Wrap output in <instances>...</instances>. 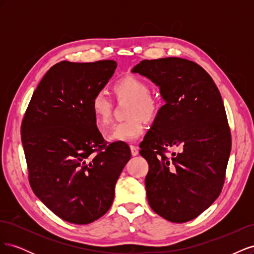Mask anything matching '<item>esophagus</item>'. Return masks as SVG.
<instances>
[{
    "instance_id": "obj_1",
    "label": "esophagus",
    "mask_w": 254,
    "mask_h": 254,
    "mask_svg": "<svg viewBox=\"0 0 254 254\" xmlns=\"http://www.w3.org/2000/svg\"><path fill=\"white\" fill-rule=\"evenodd\" d=\"M130 150H131L132 156H136L137 153H139V149H137V147H135V146H133V145L130 146Z\"/></svg>"
}]
</instances>
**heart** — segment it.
Masks as SVG:
<instances>
[{"label":"heart","instance_id":"1","mask_svg":"<svg viewBox=\"0 0 254 254\" xmlns=\"http://www.w3.org/2000/svg\"><path fill=\"white\" fill-rule=\"evenodd\" d=\"M113 93L118 101H129L124 121L114 125L108 134L111 142H133L144 131V121L153 122L162 108L161 99L150 93L148 82L134 75L125 76L113 83ZM91 110L99 128L109 125L113 110V102L103 91H99L92 98Z\"/></svg>","mask_w":254,"mask_h":254}]
</instances>
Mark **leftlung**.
<instances>
[{"mask_svg": "<svg viewBox=\"0 0 254 254\" xmlns=\"http://www.w3.org/2000/svg\"><path fill=\"white\" fill-rule=\"evenodd\" d=\"M160 87L165 105L140 144L149 170L145 178L151 209L173 222L199 216L219 196L231 152V131L211 76L193 61L142 60L132 68ZM171 147L179 153L167 157Z\"/></svg>", "mask_w": 254, "mask_h": 254, "instance_id": "8db88e82", "label": "left lung"}]
</instances>
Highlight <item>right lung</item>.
Wrapping results in <instances>:
<instances>
[{
	"label": "right lung",
	"instance_id": "add662e5",
	"mask_svg": "<svg viewBox=\"0 0 254 254\" xmlns=\"http://www.w3.org/2000/svg\"><path fill=\"white\" fill-rule=\"evenodd\" d=\"M117 61H61L43 76L21 125L30 188L58 217L87 225L110 209L114 189L131 157L129 146L108 145L91 102Z\"/></svg>",
	"mask_w": 254,
	"mask_h": 254
}]
</instances>
